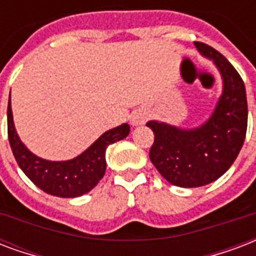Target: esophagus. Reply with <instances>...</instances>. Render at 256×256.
Wrapping results in <instances>:
<instances>
[{
  "label": "esophagus",
  "instance_id": "1",
  "mask_svg": "<svg viewBox=\"0 0 256 256\" xmlns=\"http://www.w3.org/2000/svg\"><path fill=\"white\" fill-rule=\"evenodd\" d=\"M147 118H148V116H147L146 113L138 112V113H135L134 116H132V120H130V122H132V126H142V124H144V122L147 121Z\"/></svg>",
  "mask_w": 256,
  "mask_h": 256
}]
</instances>
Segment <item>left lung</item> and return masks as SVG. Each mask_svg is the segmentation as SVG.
I'll use <instances>...</instances> for the list:
<instances>
[{
  "instance_id": "left-lung-1",
  "label": "left lung",
  "mask_w": 256,
  "mask_h": 256,
  "mask_svg": "<svg viewBox=\"0 0 256 256\" xmlns=\"http://www.w3.org/2000/svg\"><path fill=\"white\" fill-rule=\"evenodd\" d=\"M194 46L222 74V94L212 116L193 130L155 120L146 124L155 135L151 162L164 180L180 188H198L220 178L235 162L247 132L248 109L242 76L214 48L200 42Z\"/></svg>"
}]
</instances>
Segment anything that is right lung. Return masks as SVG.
<instances>
[{
    "label": "right lung",
    "mask_w": 256,
    "mask_h": 256,
    "mask_svg": "<svg viewBox=\"0 0 256 256\" xmlns=\"http://www.w3.org/2000/svg\"><path fill=\"white\" fill-rule=\"evenodd\" d=\"M130 130L128 124H121L106 130L74 159L63 162L46 160L30 152L20 140L13 122L10 97L8 102V138L17 164L39 189L63 198L80 197L98 184L106 170L105 152L108 146L126 139Z\"/></svg>",
    "instance_id": "obj_1"
}]
</instances>
